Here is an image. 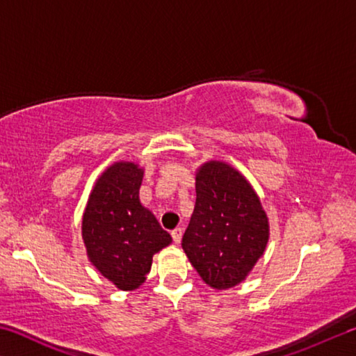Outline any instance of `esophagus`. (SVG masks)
I'll list each match as a JSON object with an SVG mask.
<instances>
[{
	"label": "esophagus",
	"mask_w": 356,
	"mask_h": 356,
	"mask_svg": "<svg viewBox=\"0 0 356 356\" xmlns=\"http://www.w3.org/2000/svg\"><path fill=\"white\" fill-rule=\"evenodd\" d=\"M182 227H176L174 231H171V236H172V240L174 243H180V240H182Z\"/></svg>",
	"instance_id": "esophagus-1"
}]
</instances>
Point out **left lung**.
<instances>
[{"label": "left lung", "instance_id": "obj_1", "mask_svg": "<svg viewBox=\"0 0 356 356\" xmlns=\"http://www.w3.org/2000/svg\"><path fill=\"white\" fill-rule=\"evenodd\" d=\"M268 218L248 180L231 165L207 161L196 172V204L182 248L216 291L242 282L264 254Z\"/></svg>", "mask_w": 356, "mask_h": 356}]
</instances>
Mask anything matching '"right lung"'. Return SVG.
<instances>
[{"label":"right lung","mask_w":356,"mask_h":356,"mask_svg":"<svg viewBox=\"0 0 356 356\" xmlns=\"http://www.w3.org/2000/svg\"><path fill=\"white\" fill-rule=\"evenodd\" d=\"M143 168L116 161L102 172L83 213L81 236L91 264L120 291H135L155 252L172 242L140 201Z\"/></svg>","instance_id":"add662e5"}]
</instances>
